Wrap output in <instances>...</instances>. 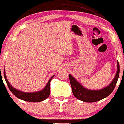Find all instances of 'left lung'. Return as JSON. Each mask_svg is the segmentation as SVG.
Listing matches in <instances>:
<instances>
[{"label":"left lung","instance_id":"obj_1","mask_svg":"<svg viewBox=\"0 0 124 124\" xmlns=\"http://www.w3.org/2000/svg\"><path fill=\"white\" fill-rule=\"evenodd\" d=\"M117 72L116 75L109 85L98 90H92L85 88L76 79L69 74V80L73 94L80 101L85 102H95L108 97L114 90L119 76V64L117 61Z\"/></svg>","mask_w":124,"mask_h":124}]
</instances>
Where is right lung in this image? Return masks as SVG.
Wrapping results in <instances>:
<instances>
[{
    "mask_svg": "<svg viewBox=\"0 0 124 124\" xmlns=\"http://www.w3.org/2000/svg\"><path fill=\"white\" fill-rule=\"evenodd\" d=\"M3 74H4V78L5 80L6 81L7 85H8V88L11 91V93L17 97V98L19 99L23 100L24 101H27V102H38L43 101L44 100L48 98L50 95V83L52 79L53 78L55 75H53L48 81L46 85V86L41 91L36 92H33V93H25V92L21 91L18 90V89H16L14 88L13 86H11V85L9 83L8 80L7 78V76H6L5 71L3 70Z\"/></svg>",
    "mask_w": 124,
    "mask_h": 124,
    "instance_id": "add662e5",
    "label": "right lung"
}]
</instances>
